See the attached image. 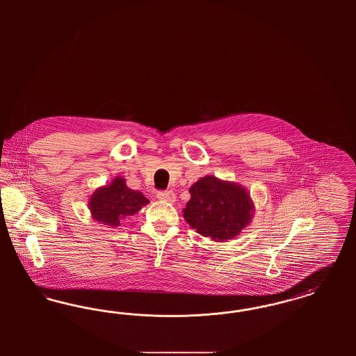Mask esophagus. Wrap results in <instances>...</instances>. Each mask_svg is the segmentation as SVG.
I'll return each mask as SVG.
<instances>
[{
	"label": "esophagus",
	"instance_id": "34e87169",
	"mask_svg": "<svg viewBox=\"0 0 356 356\" xmlns=\"http://www.w3.org/2000/svg\"><path fill=\"white\" fill-rule=\"evenodd\" d=\"M157 199L161 202L173 203L176 200V195L173 191H160V192H157Z\"/></svg>",
	"mask_w": 356,
	"mask_h": 356
}]
</instances>
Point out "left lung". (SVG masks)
Returning a JSON list of instances; mask_svg holds the SVG:
<instances>
[{"instance_id":"8db88e82","label":"left lung","mask_w":356,"mask_h":356,"mask_svg":"<svg viewBox=\"0 0 356 356\" xmlns=\"http://www.w3.org/2000/svg\"><path fill=\"white\" fill-rule=\"evenodd\" d=\"M191 199L183 209L186 222L215 241L236 237L254 216V203L245 188L204 176L189 188Z\"/></svg>"}]
</instances>
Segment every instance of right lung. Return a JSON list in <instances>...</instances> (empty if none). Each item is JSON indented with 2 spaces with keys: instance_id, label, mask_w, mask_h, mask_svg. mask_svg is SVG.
<instances>
[{
  "instance_id": "right-lung-1",
  "label": "right lung",
  "mask_w": 356,
  "mask_h": 356,
  "mask_svg": "<svg viewBox=\"0 0 356 356\" xmlns=\"http://www.w3.org/2000/svg\"><path fill=\"white\" fill-rule=\"evenodd\" d=\"M149 200L138 191L127 186L122 177H115L111 184L93 192L89 199L92 218L108 227H119L121 219L132 216Z\"/></svg>"
}]
</instances>
